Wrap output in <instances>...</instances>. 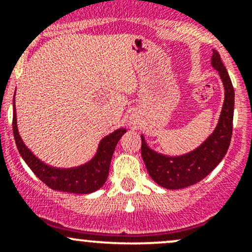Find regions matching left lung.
Returning <instances> with one entry per match:
<instances>
[{"label": "left lung", "mask_w": 252, "mask_h": 252, "mask_svg": "<svg viewBox=\"0 0 252 252\" xmlns=\"http://www.w3.org/2000/svg\"><path fill=\"white\" fill-rule=\"evenodd\" d=\"M211 64L218 72L224 86V102L213 133L199 147L180 156L158 154L147 145L141 135L142 159L150 177L159 187L175 190L196 184L207 177L227 154L233 131L234 89L216 50H213Z\"/></svg>", "instance_id": "1"}]
</instances>
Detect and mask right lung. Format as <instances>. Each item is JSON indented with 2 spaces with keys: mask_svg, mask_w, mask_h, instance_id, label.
Here are the masks:
<instances>
[{
  "mask_svg": "<svg viewBox=\"0 0 252 252\" xmlns=\"http://www.w3.org/2000/svg\"><path fill=\"white\" fill-rule=\"evenodd\" d=\"M13 100V134L20 156L34 172L35 175L47 187L53 190H60L73 194H90L100 189L106 183L110 172V164L114 149L119 139L126 133V129L119 128L108 134L98 144L95 156L86 163L72 168H57L46 164L37 158L22 140L18 131L17 112Z\"/></svg>",
  "mask_w": 252,
  "mask_h": 252,
  "instance_id": "add662e5",
  "label": "right lung"
}]
</instances>
